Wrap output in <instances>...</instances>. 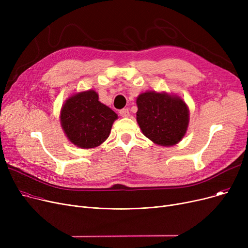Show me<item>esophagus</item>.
Listing matches in <instances>:
<instances>
[{
    "label": "esophagus",
    "instance_id": "obj_1",
    "mask_svg": "<svg viewBox=\"0 0 248 248\" xmlns=\"http://www.w3.org/2000/svg\"><path fill=\"white\" fill-rule=\"evenodd\" d=\"M120 114L123 117H127L129 115V111H128L127 108H123V109L120 110Z\"/></svg>",
    "mask_w": 248,
    "mask_h": 248
}]
</instances>
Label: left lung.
<instances>
[{"instance_id":"8db88e82","label":"left lung","mask_w":248,"mask_h":248,"mask_svg":"<svg viewBox=\"0 0 248 248\" xmlns=\"http://www.w3.org/2000/svg\"><path fill=\"white\" fill-rule=\"evenodd\" d=\"M137 122L154 144L177 145L187 133L190 113L186 102L173 93L146 91L137 97Z\"/></svg>"}]
</instances>
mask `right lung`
I'll use <instances>...</instances> for the list:
<instances>
[{
    "label": "right lung",
    "instance_id": "1",
    "mask_svg": "<svg viewBox=\"0 0 248 248\" xmlns=\"http://www.w3.org/2000/svg\"><path fill=\"white\" fill-rule=\"evenodd\" d=\"M117 114L89 89L70 95L60 110V124L70 142L80 149L100 146L109 137Z\"/></svg>",
    "mask_w": 248,
    "mask_h": 248
}]
</instances>
